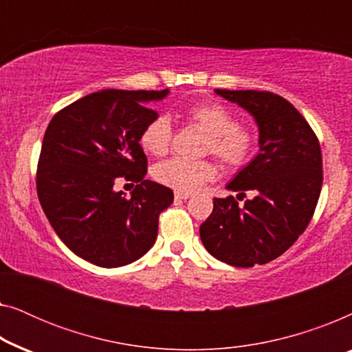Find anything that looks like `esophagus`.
<instances>
[{
	"mask_svg": "<svg viewBox=\"0 0 352 352\" xmlns=\"http://www.w3.org/2000/svg\"><path fill=\"white\" fill-rule=\"evenodd\" d=\"M190 195H192L190 192H181V190H176L175 192V199L176 200H187Z\"/></svg>",
	"mask_w": 352,
	"mask_h": 352,
	"instance_id": "obj_1",
	"label": "esophagus"
}]
</instances>
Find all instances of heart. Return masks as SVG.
Returning <instances> with one entry per match:
<instances>
[{
	"instance_id": "b5f03b06",
	"label": "heart",
	"mask_w": 352,
	"mask_h": 352,
	"mask_svg": "<svg viewBox=\"0 0 352 352\" xmlns=\"http://www.w3.org/2000/svg\"><path fill=\"white\" fill-rule=\"evenodd\" d=\"M187 117L206 133L205 152L213 153L230 170H237L250 162L256 139L252 129L237 123L232 110L214 100H206L187 109ZM171 139L170 118L158 115L144 126L139 142L147 153L162 157L170 151ZM218 173L219 168L213 160L186 158H171L153 168V177L157 182L181 192L200 189L205 182L213 181Z\"/></svg>"
}]
</instances>
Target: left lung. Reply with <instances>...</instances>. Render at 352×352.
Returning a JSON list of instances; mask_svg holds the SVG:
<instances>
[{
    "label": "left lung",
    "instance_id": "obj_1",
    "mask_svg": "<svg viewBox=\"0 0 352 352\" xmlns=\"http://www.w3.org/2000/svg\"><path fill=\"white\" fill-rule=\"evenodd\" d=\"M256 120L259 153L228 189L234 197L213 200V213L200 226L210 254L235 267L266 264L285 253L312 219L322 189V152L305 117L269 91L216 89Z\"/></svg>",
    "mask_w": 352,
    "mask_h": 352
}]
</instances>
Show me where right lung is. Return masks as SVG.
Returning a JSON list of instances; mask_svg holds the SVG:
<instances>
[{"mask_svg": "<svg viewBox=\"0 0 352 352\" xmlns=\"http://www.w3.org/2000/svg\"><path fill=\"white\" fill-rule=\"evenodd\" d=\"M162 91L104 89L59 110L47 124L36 170L41 208L76 256L100 267L136 261L155 243L158 216L173 190L146 179L139 136L157 112L144 107ZM136 184L131 199L114 190Z\"/></svg>", "mask_w": 352, "mask_h": 352, "instance_id": "right-lung-1", "label": "right lung"}]
</instances>
